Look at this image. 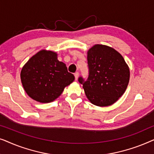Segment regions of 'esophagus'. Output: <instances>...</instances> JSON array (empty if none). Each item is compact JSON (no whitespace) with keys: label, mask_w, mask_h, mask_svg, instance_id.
Listing matches in <instances>:
<instances>
[{"label":"esophagus","mask_w":154,"mask_h":154,"mask_svg":"<svg viewBox=\"0 0 154 154\" xmlns=\"http://www.w3.org/2000/svg\"><path fill=\"white\" fill-rule=\"evenodd\" d=\"M79 72H76L74 73V76H75V79L77 80L78 78H79Z\"/></svg>","instance_id":"obj_1"}]
</instances>
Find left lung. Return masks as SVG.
<instances>
[{
    "mask_svg": "<svg viewBox=\"0 0 154 154\" xmlns=\"http://www.w3.org/2000/svg\"><path fill=\"white\" fill-rule=\"evenodd\" d=\"M89 76L83 84L85 95L92 104L108 106L116 102L125 92L130 81V69L123 56L113 48L96 44L88 51Z\"/></svg>",
    "mask_w": 154,
    "mask_h": 154,
    "instance_id": "left-lung-1",
    "label": "left lung"
}]
</instances>
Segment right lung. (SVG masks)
Masks as SVG:
<instances>
[{
  "label": "right lung",
  "mask_w": 154,
  "mask_h": 154,
  "mask_svg": "<svg viewBox=\"0 0 154 154\" xmlns=\"http://www.w3.org/2000/svg\"><path fill=\"white\" fill-rule=\"evenodd\" d=\"M20 78L26 94L41 103L53 102L75 79L66 64L57 60V53L47 50H40L29 59Z\"/></svg>",
  "instance_id": "obj_1"
}]
</instances>
